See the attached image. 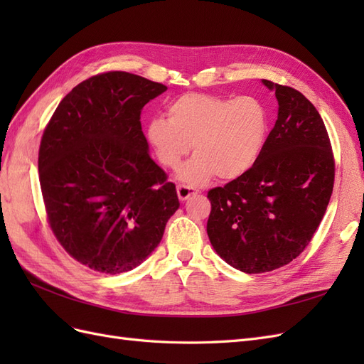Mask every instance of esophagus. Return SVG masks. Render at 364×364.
I'll list each match as a JSON object with an SVG mask.
<instances>
[{"mask_svg": "<svg viewBox=\"0 0 364 364\" xmlns=\"http://www.w3.org/2000/svg\"><path fill=\"white\" fill-rule=\"evenodd\" d=\"M197 193H199V191L194 190L193 186H188V185H178V196H179L181 200H186V199H188V197H191V196H194V194H197Z\"/></svg>", "mask_w": 364, "mask_h": 364, "instance_id": "34e87169", "label": "esophagus"}]
</instances>
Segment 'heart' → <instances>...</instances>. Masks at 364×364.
Instances as JSON below:
<instances>
[{"label": "heart", "mask_w": 364, "mask_h": 364, "mask_svg": "<svg viewBox=\"0 0 364 364\" xmlns=\"http://www.w3.org/2000/svg\"><path fill=\"white\" fill-rule=\"evenodd\" d=\"M269 117L255 97L226 98L188 92L167 107V119L153 118L147 138L165 168H179L193 150L196 155L181 170L179 178L202 185L217 174L235 179L252 168L264 147Z\"/></svg>", "instance_id": "b5f03b06"}]
</instances>
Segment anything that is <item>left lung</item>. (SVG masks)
Returning a JSON list of instances; mask_svg holds the SVG:
<instances>
[{"instance_id": "left-lung-1", "label": "left lung", "mask_w": 364, "mask_h": 364, "mask_svg": "<svg viewBox=\"0 0 364 364\" xmlns=\"http://www.w3.org/2000/svg\"><path fill=\"white\" fill-rule=\"evenodd\" d=\"M262 83L277 95V123L250 170L208 191L209 241L245 273L277 270L301 255L325 215L336 174L313 103L290 86Z\"/></svg>"}]
</instances>
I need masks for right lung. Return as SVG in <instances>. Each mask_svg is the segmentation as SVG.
Segmentation results:
<instances>
[{
  "label": "right lung",
  "mask_w": 364,
  "mask_h": 364,
  "mask_svg": "<svg viewBox=\"0 0 364 364\" xmlns=\"http://www.w3.org/2000/svg\"><path fill=\"white\" fill-rule=\"evenodd\" d=\"M164 91L136 74H97L63 97L43 130L38 167L47 222L91 270L135 269L179 208L141 127L142 107Z\"/></svg>",
  "instance_id": "add662e5"
}]
</instances>
